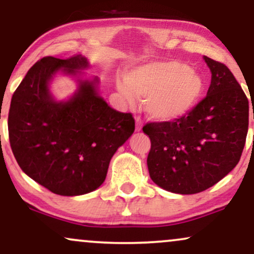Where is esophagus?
<instances>
[{
    "label": "esophagus",
    "mask_w": 254,
    "mask_h": 254,
    "mask_svg": "<svg viewBox=\"0 0 254 254\" xmlns=\"http://www.w3.org/2000/svg\"><path fill=\"white\" fill-rule=\"evenodd\" d=\"M135 121H136V131H141L142 127H143V122H142L141 117H138V116H137V117L135 118Z\"/></svg>",
    "instance_id": "esophagus-1"
}]
</instances>
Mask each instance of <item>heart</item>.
I'll list each match as a JSON object with an SVG mask.
<instances>
[{"label":"heart","mask_w":254,"mask_h":254,"mask_svg":"<svg viewBox=\"0 0 254 254\" xmlns=\"http://www.w3.org/2000/svg\"><path fill=\"white\" fill-rule=\"evenodd\" d=\"M121 94L129 103L145 99V110L157 122H171L188 115L204 92L199 72L177 61H161L137 66L118 81Z\"/></svg>","instance_id":"obj_1"}]
</instances>
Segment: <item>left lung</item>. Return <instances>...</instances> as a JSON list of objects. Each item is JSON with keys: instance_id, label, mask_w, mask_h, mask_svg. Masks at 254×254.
I'll return each mask as SVG.
<instances>
[{"instance_id": "left-lung-1", "label": "left lung", "mask_w": 254, "mask_h": 254, "mask_svg": "<svg viewBox=\"0 0 254 254\" xmlns=\"http://www.w3.org/2000/svg\"><path fill=\"white\" fill-rule=\"evenodd\" d=\"M211 71L206 97L188 115L143 127L147 165L156 185L180 194L202 192L238 165L249 130V99L223 63L203 56Z\"/></svg>"}]
</instances>
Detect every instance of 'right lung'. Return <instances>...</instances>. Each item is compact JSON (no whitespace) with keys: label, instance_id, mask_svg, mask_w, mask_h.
<instances>
[{"label":"right lung","instance_id":"right-lung-1","mask_svg":"<svg viewBox=\"0 0 254 254\" xmlns=\"http://www.w3.org/2000/svg\"><path fill=\"white\" fill-rule=\"evenodd\" d=\"M88 66L81 55L44 57L11 98L8 132L20 168L61 196H80L104 183L113 154L135 130L131 113L113 110L98 94V78L78 80L66 101H55L49 83L58 71L76 76Z\"/></svg>","mask_w":254,"mask_h":254}]
</instances>
